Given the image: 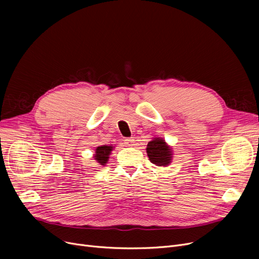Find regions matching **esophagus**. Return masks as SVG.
I'll use <instances>...</instances> for the list:
<instances>
[{"label": "esophagus", "mask_w": 259, "mask_h": 259, "mask_svg": "<svg viewBox=\"0 0 259 259\" xmlns=\"http://www.w3.org/2000/svg\"><path fill=\"white\" fill-rule=\"evenodd\" d=\"M125 144H126V146H128V147H132V146H134V140H133L132 138L126 139V140H125Z\"/></svg>", "instance_id": "esophagus-1"}]
</instances>
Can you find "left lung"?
I'll list each match as a JSON object with an SVG mask.
<instances>
[{"label":"left lung","mask_w":259,"mask_h":259,"mask_svg":"<svg viewBox=\"0 0 259 259\" xmlns=\"http://www.w3.org/2000/svg\"><path fill=\"white\" fill-rule=\"evenodd\" d=\"M147 154L156 166H167L171 162V149L162 139H154L147 145Z\"/></svg>","instance_id":"8db88e82"}]
</instances>
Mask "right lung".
I'll use <instances>...</instances> for the list:
<instances>
[{
  "label": "right lung",
  "mask_w": 259,
  "mask_h": 259,
  "mask_svg": "<svg viewBox=\"0 0 259 259\" xmlns=\"http://www.w3.org/2000/svg\"><path fill=\"white\" fill-rule=\"evenodd\" d=\"M112 151V147L111 146H100L97 148L95 150V155L94 158L98 160V162L100 165H105L106 162L108 161L109 158V154Z\"/></svg>",
  "instance_id": "obj_1"
}]
</instances>
